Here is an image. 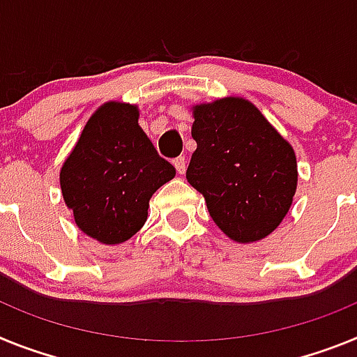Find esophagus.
<instances>
[{
	"label": "esophagus",
	"instance_id": "1",
	"mask_svg": "<svg viewBox=\"0 0 357 357\" xmlns=\"http://www.w3.org/2000/svg\"><path fill=\"white\" fill-rule=\"evenodd\" d=\"M174 167L176 170H178V174H185V170H187V160H185V156L176 158Z\"/></svg>",
	"mask_w": 357,
	"mask_h": 357
}]
</instances>
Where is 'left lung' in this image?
<instances>
[{"label": "left lung", "mask_w": 357, "mask_h": 357, "mask_svg": "<svg viewBox=\"0 0 357 357\" xmlns=\"http://www.w3.org/2000/svg\"><path fill=\"white\" fill-rule=\"evenodd\" d=\"M187 179L203 194L210 217L238 244L262 241L289 212L298 183L289 142L243 97L192 107Z\"/></svg>", "instance_id": "obj_1"}]
</instances>
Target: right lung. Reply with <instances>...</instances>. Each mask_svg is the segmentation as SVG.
Masks as SVG:
<instances>
[{
    "instance_id": "1",
    "label": "right lung",
    "mask_w": 357,
    "mask_h": 357,
    "mask_svg": "<svg viewBox=\"0 0 357 357\" xmlns=\"http://www.w3.org/2000/svg\"><path fill=\"white\" fill-rule=\"evenodd\" d=\"M138 119V105L102 104L61 167V190L75 225L102 244L129 241L147 221L154 192L176 176Z\"/></svg>"
}]
</instances>
